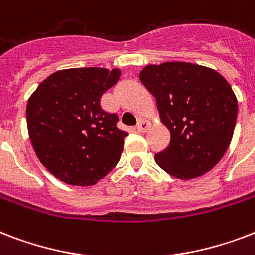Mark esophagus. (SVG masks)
<instances>
[{"label":"esophagus","instance_id":"obj_1","mask_svg":"<svg viewBox=\"0 0 255 255\" xmlns=\"http://www.w3.org/2000/svg\"><path fill=\"white\" fill-rule=\"evenodd\" d=\"M149 128V123L145 119H139L136 124V131L137 132H147Z\"/></svg>","mask_w":255,"mask_h":255}]
</instances>
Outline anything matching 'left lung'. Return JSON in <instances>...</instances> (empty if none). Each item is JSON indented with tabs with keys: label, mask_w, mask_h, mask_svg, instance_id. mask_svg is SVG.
Returning <instances> with one entry per match:
<instances>
[{
	"label": "left lung",
	"mask_w": 255,
	"mask_h": 255,
	"mask_svg": "<svg viewBox=\"0 0 255 255\" xmlns=\"http://www.w3.org/2000/svg\"><path fill=\"white\" fill-rule=\"evenodd\" d=\"M140 81L156 99L170 144L155 155L160 168L178 179L210 171L230 145L238 103L226 79L191 63L147 65Z\"/></svg>",
	"instance_id": "left-lung-1"
}]
</instances>
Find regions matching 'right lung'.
<instances>
[{"instance_id": "add662e5", "label": "right lung", "mask_w": 255, "mask_h": 255, "mask_svg": "<svg viewBox=\"0 0 255 255\" xmlns=\"http://www.w3.org/2000/svg\"><path fill=\"white\" fill-rule=\"evenodd\" d=\"M119 77V69H64L46 77L29 97L26 123L33 148L65 183L95 184L119 162L128 133L116 126L118 115L100 106L102 95Z\"/></svg>"}]
</instances>
